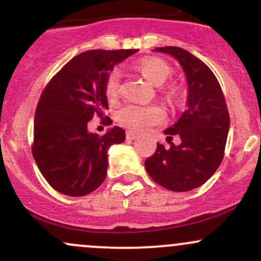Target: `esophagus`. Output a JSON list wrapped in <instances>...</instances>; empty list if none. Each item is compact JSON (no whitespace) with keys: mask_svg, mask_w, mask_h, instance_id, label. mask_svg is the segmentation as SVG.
Listing matches in <instances>:
<instances>
[{"mask_svg":"<svg viewBox=\"0 0 261 261\" xmlns=\"http://www.w3.org/2000/svg\"><path fill=\"white\" fill-rule=\"evenodd\" d=\"M126 139L133 141V140H136L137 139V134L136 133H133V131H127L126 133Z\"/></svg>","mask_w":261,"mask_h":261,"instance_id":"esophagus-1","label":"esophagus"}]
</instances>
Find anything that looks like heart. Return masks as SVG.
I'll return each mask as SVG.
<instances>
[{"instance_id":"1","label":"heart","mask_w":261,"mask_h":261,"mask_svg":"<svg viewBox=\"0 0 261 261\" xmlns=\"http://www.w3.org/2000/svg\"><path fill=\"white\" fill-rule=\"evenodd\" d=\"M141 74L154 86H162L172 74V68L164 61L155 58L143 59L137 64ZM120 86V73L112 71L107 79L106 93L109 99L116 98ZM116 120L122 126L135 131L147 130L164 120V112L157 106H137L126 104L116 112Z\"/></svg>"}]
</instances>
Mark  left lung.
<instances>
[{"label": "left lung", "instance_id": "obj_1", "mask_svg": "<svg viewBox=\"0 0 261 261\" xmlns=\"http://www.w3.org/2000/svg\"><path fill=\"white\" fill-rule=\"evenodd\" d=\"M179 62L187 79V110L173 126L164 130L169 146L157 149L145 161L148 175L172 191H190L214 175L226 147L229 114L222 89L212 71L193 54L176 46L155 47ZM181 137L180 145L169 141Z\"/></svg>", "mask_w": 261, "mask_h": 261}]
</instances>
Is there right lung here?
Instances as JSON below:
<instances>
[{
	"mask_svg": "<svg viewBox=\"0 0 261 261\" xmlns=\"http://www.w3.org/2000/svg\"><path fill=\"white\" fill-rule=\"evenodd\" d=\"M134 50H89L60 70L45 87L34 116L33 155L46 181L67 196H85L107 176L108 149L125 141L114 126L99 137L89 133L94 115L108 109L106 83L114 66Z\"/></svg>",
	"mask_w": 261,
	"mask_h": 261,
	"instance_id": "1",
	"label": "right lung"
}]
</instances>
